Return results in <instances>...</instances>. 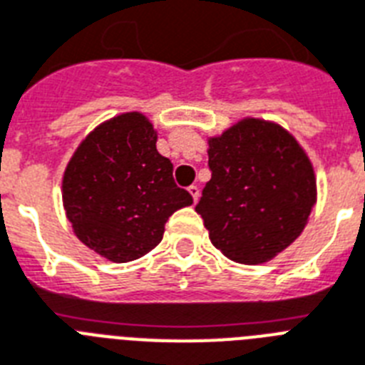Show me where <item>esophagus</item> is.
Returning <instances> with one entry per match:
<instances>
[{
    "mask_svg": "<svg viewBox=\"0 0 365 365\" xmlns=\"http://www.w3.org/2000/svg\"><path fill=\"white\" fill-rule=\"evenodd\" d=\"M188 192H190L192 200H194V201L200 200V186H196V185L188 186Z\"/></svg>",
    "mask_w": 365,
    "mask_h": 365,
    "instance_id": "esophagus-1",
    "label": "esophagus"
}]
</instances>
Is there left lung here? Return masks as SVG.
<instances>
[{
    "label": "left lung",
    "instance_id": "1",
    "mask_svg": "<svg viewBox=\"0 0 365 365\" xmlns=\"http://www.w3.org/2000/svg\"><path fill=\"white\" fill-rule=\"evenodd\" d=\"M211 180L196 212L211 243L245 265L273 260L307 226L317 177L296 137L275 122L241 118L209 137Z\"/></svg>",
    "mask_w": 365,
    "mask_h": 365
}]
</instances>
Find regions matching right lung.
Listing matches in <instances>:
<instances>
[{"label":"right lung","mask_w":365,"mask_h":365,"mask_svg":"<svg viewBox=\"0 0 365 365\" xmlns=\"http://www.w3.org/2000/svg\"><path fill=\"white\" fill-rule=\"evenodd\" d=\"M158 133L143 113L101 122L73 153L62 180L67 220L81 243L115 264L141 258L164 237L192 196L156 150Z\"/></svg>","instance_id":"right-lung-1"}]
</instances>
